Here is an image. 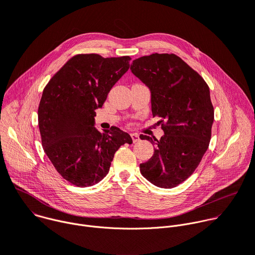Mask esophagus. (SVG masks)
<instances>
[{"mask_svg": "<svg viewBox=\"0 0 255 255\" xmlns=\"http://www.w3.org/2000/svg\"><path fill=\"white\" fill-rule=\"evenodd\" d=\"M131 138H132V140H133L134 143H135V142H138V141L140 140L139 135H138L137 133H131Z\"/></svg>", "mask_w": 255, "mask_h": 255, "instance_id": "obj_1", "label": "esophagus"}]
</instances>
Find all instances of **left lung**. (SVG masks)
Wrapping results in <instances>:
<instances>
[{"mask_svg":"<svg viewBox=\"0 0 255 255\" xmlns=\"http://www.w3.org/2000/svg\"><path fill=\"white\" fill-rule=\"evenodd\" d=\"M133 75L151 93L153 117L164 135H140L154 146L152 157L140 164L151 184L171 189L193 174L206 153L212 134L214 107L204 79L175 54L153 53L133 60Z\"/></svg>","mask_w":255,"mask_h":255,"instance_id":"obj_1","label":"left lung"}]
</instances>
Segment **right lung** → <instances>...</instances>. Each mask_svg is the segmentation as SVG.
<instances>
[{
	"instance_id": "add662e5",
	"label": "right lung",
	"mask_w": 255,
	"mask_h": 255,
	"mask_svg": "<svg viewBox=\"0 0 255 255\" xmlns=\"http://www.w3.org/2000/svg\"><path fill=\"white\" fill-rule=\"evenodd\" d=\"M130 59L75 55L43 90L38 107L42 146L57 172L74 186L98 184L121 145L132 143L130 135L118 127L104 133L95 128L96 110L129 69Z\"/></svg>"
}]
</instances>
